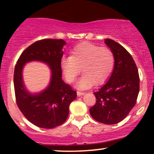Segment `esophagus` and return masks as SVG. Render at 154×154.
Segmentation results:
<instances>
[{"label":"esophagus","mask_w":154,"mask_h":154,"mask_svg":"<svg viewBox=\"0 0 154 154\" xmlns=\"http://www.w3.org/2000/svg\"><path fill=\"white\" fill-rule=\"evenodd\" d=\"M77 94L78 96H81V95H83L85 94L84 92H80V91H77Z\"/></svg>","instance_id":"esophagus-1"}]
</instances>
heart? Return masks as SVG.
Returning <instances> with one entry per match:
<instances>
[{
  "mask_svg": "<svg viewBox=\"0 0 154 154\" xmlns=\"http://www.w3.org/2000/svg\"><path fill=\"white\" fill-rule=\"evenodd\" d=\"M61 66L69 82H73L81 72H84L77 83L81 90L107 80L114 66V56L109 48L91 43H82L72 49L71 56H64Z\"/></svg>",
  "mask_w": 154,
  "mask_h": 154,
  "instance_id": "heart-1",
  "label": "heart"
}]
</instances>
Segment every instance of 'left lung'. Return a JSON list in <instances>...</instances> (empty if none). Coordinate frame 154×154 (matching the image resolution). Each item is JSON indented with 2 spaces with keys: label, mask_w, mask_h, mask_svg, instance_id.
Segmentation results:
<instances>
[{
  "label": "left lung",
  "mask_w": 154,
  "mask_h": 154,
  "mask_svg": "<svg viewBox=\"0 0 154 154\" xmlns=\"http://www.w3.org/2000/svg\"><path fill=\"white\" fill-rule=\"evenodd\" d=\"M105 44L114 56V66L109 80L94 93L96 103L90 109L93 119L114 125L125 119L135 106L140 90L138 70L132 56L111 39Z\"/></svg>",
  "instance_id": "1"
}]
</instances>
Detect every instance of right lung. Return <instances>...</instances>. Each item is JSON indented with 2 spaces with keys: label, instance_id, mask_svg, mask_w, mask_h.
Returning <instances> with one entry per match:
<instances>
[{
  "label": "right lung",
  "instance_id": "right-lung-1",
  "mask_svg": "<svg viewBox=\"0 0 154 154\" xmlns=\"http://www.w3.org/2000/svg\"><path fill=\"white\" fill-rule=\"evenodd\" d=\"M66 43L62 39L38 40L24 51L15 66L17 103L28 121L39 128L51 129L63 124L68 117L70 103L77 98V92L63 82L61 76L62 50ZM31 61L45 63L51 71L49 84L39 93H30L23 80V69Z\"/></svg>",
  "mask_w": 154,
  "mask_h": 154
}]
</instances>
